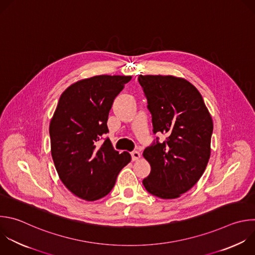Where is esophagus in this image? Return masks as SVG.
Masks as SVG:
<instances>
[{"label": "esophagus", "instance_id": "obj_1", "mask_svg": "<svg viewBox=\"0 0 255 255\" xmlns=\"http://www.w3.org/2000/svg\"><path fill=\"white\" fill-rule=\"evenodd\" d=\"M131 156H132V160H133V161H136V160H138V159L141 157L139 151H136V150L133 151V152H131Z\"/></svg>", "mask_w": 255, "mask_h": 255}]
</instances>
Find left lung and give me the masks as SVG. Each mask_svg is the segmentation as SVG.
Here are the masks:
<instances>
[{
	"label": "left lung",
	"instance_id": "obj_1",
	"mask_svg": "<svg viewBox=\"0 0 255 255\" xmlns=\"http://www.w3.org/2000/svg\"><path fill=\"white\" fill-rule=\"evenodd\" d=\"M139 84L152 115L153 133L159 138L143 152L150 163L145 189L162 199H173L191 189L210 158L212 118L199 91L188 81L173 76L139 75Z\"/></svg>",
	"mask_w": 255,
	"mask_h": 255
}]
</instances>
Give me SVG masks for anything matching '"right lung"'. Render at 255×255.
<instances>
[{
    "instance_id": "1",
    "label": "right lung",
    "mask_w": 255,
    "mask_h": 255,
    "mask_svg": "<svg viewBox=\"0 0 255 255\" xmlns=\"http://www.w3.org/2000/svg\"><path fill=\"white\" fill-rule=\"evenodd\" d=\"M131 76L100 75L71 85L61 95L50 122L51 153L63 184L88 201L106 196L121 169L131 161L128 152L114 150L109 138V111Z\"/></svg>"
}]
</instances>
